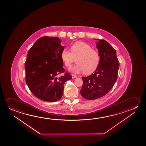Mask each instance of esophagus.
<instances>
[{
    "label": "esophagus",
    "instance_id": "obj_1",
    "mask_svg": "<svg viewBox=\"0 0 146 146\" xmlns=\"http://www.w3.org/2000/svg\"><path fill=\"white\" fill-rule=\"evenodd\" d=\"M72 76L73 78H76L77 77L76 75H75V74H72Z\"/></svg>",
    "mask_w": 146,
    "mask_h": 146
}]
</instances>
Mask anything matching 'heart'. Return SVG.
I'll return each mask as SVG.
<instances>
[{"instance_id":"heart-1","label":"heart","mask_w":146,"mask_h":146,"mask_svg":"<svg viewBox=\"0 0 146 146\" xmlns=\"http://www.w3.org/2000/svg\"><path fill=\"white\" fill-rule=\"evenodd\" d=\"M71 52L64 48L61 52V57L64 64L69 68L76 58V65L71 69L75 73L84 72L90 74L94 72L100 63L99 52L88 43L83 41H77L70 47Z\"/></svg>"}]
</instances>
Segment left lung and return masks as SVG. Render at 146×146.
<instances>
[{
    "label": "left lung",
    "mask_w": 146,
    "mask_h": 146,
    "mask_svg": "<svg viewBox=\"0 0 146 146\" xmlns=\"http://www.w3.org/2000/svg\"><path fill=\"white\" fill-rule=\"evenodd\" d=\"M97 46L101 58L99 66L93 74L82 77L83 85L80 94L89 100L107 94L114 85L118 73L119 63L116 50L103 39L97 43Z\"/></svg>",
    "instance_id": "left-lung-1"
}]
</instances>
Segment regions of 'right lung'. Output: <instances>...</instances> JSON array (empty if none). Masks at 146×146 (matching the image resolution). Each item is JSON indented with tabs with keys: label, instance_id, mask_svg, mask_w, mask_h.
Segmentation results:
<instances>
[{
	"label": "right lung",
	"instance_id": "right-lung-1",
	"mask_svg": "<svg viewBox=\"0 0 146 146\" xmlns=\"http://www.w3.org/2000/svg\"><path fill=\"white\" fill-rule=\"evenodd\" d=\"M64 48L59 38L44 36L38 39L28 52L26 82L34 96L40 100L58 101L63 96L65 82L72 79L63 68L61 54Z\"/></svg>",
	"mask_w": 146,
	"mask_h": 146
}]
</instances>
